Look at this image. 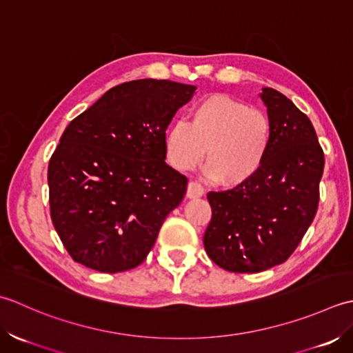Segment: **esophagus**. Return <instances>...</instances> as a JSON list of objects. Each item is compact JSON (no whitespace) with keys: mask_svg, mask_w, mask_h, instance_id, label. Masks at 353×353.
I'll list each match as a JSON object with an SVG mask.
<instances>
[{"mask_svg":"<svg viewBox=\"0 0 353 353\" xmlns=\"http://www.w3.org/2000/svg\"><path fill=\"white\" fill-rule=\"evenodd\" d=\"M203 195H204V187L199 183L190 181L189 185H187V198L195 199V198H201Z\"/></svg>","mask_w":353,"mask_h":353,"instance_id":"obj_1","label":"esophagus"}]
</instances>
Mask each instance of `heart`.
<instances>
[{"label":"heart","instance_id":"1","mask_svg":"<svg viewBox=\"0 0 353 353\" xmlns=\"http://www.w3.org/2000/svg\"><path fill=\"white\" fill-rule=\"evenodd\" d=\"M271 121L256 108L225 94L207 96L193 105L190 121L175 120L166 132L169 163L189 170L203 160L205 174L234 187L253 178L267 157Z\"/></svg>","mask_w":353,"mask_h":353}]
</instances>
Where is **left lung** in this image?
Here are the masks:
<instances>
[{
	"label": "left lung",
	"instance_id": "left-lung-1",
	"mask_svg": "<svg viewBox=\"0 0 353 353\" xmlns=\"http://www.w3.org/2000/svg\"><path fill=\"white\" fill-rule=\"evenodd\" d=\"M271 143L257 174L224 192H208V257L232 272H261L283 263L317 213L325 154L307 119L290 99L262 88Z\"/></svg>",
	"mask_w": 353,
	"mask_h": 353
}]
</instances>
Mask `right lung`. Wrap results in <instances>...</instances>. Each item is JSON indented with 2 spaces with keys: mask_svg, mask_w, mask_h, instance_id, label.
I'll return each mask as SVG.
<instances>
[{
  "mask_svg": "<svg viewBox=\"0 0 353 353\" xmlns=\"http://www.w3.org/2000/svg\"><path fill=\"white\" fill-rule=\"evenodd\" d=\"M196 86L140 79L114 86L63 131L48 163L50 213L77 263L132 270L152 250L187 178L166 164V129Z\"/></svg>",
  "mask_w": 353,
  "mask_h": 353,
  "instance_id": "add662e5",
  "label": "right lung"
}]
</instances>
